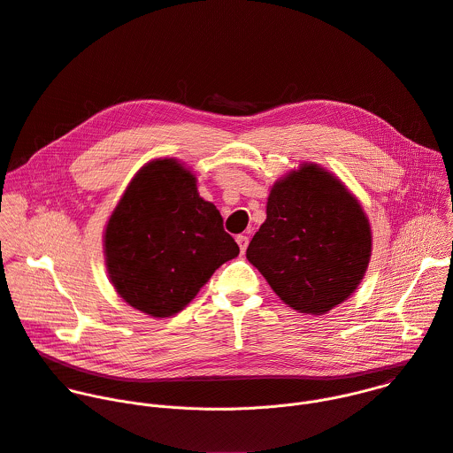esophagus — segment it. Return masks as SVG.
<instances>
[{
	"label": "esophagus",
	"mask_w": 453,
	"mask_h": 453,
	"mask_svg": "<svg viewBox=\"0 0 453 453\" xmlns=\"http://www.w3.org/2000/svg\"><path fill=\"white\" fill-rule=\"evenodd\" d=\"M236 243H238V247H240V252L243 254V252H245V249H247L249 238H247V236H243V234H238V236H236Z\"/></svg>",
	"instance_id": "esophagus-1"
}]
</instances>
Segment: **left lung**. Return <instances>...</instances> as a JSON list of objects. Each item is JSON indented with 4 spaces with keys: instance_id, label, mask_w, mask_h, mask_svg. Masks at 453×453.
Instances as JSON below:
<instances>
[{
    "instance_id": "obj_1",
    "label": "left lung",
    "mask_w": 453,
    "mask_h": 453,
    "mask_svg": "<svg viewBox=\"0 0 453 453\" xmlns=\"http://www.w3.org/2000/svg\"><path fill=\"white\" fill-rule=\"evenodd\" d=\"M371 250L358 199L326 168L303 163L273 184L267 219L245 256L285 304L325 315L357 290Z\"/></svg>"
}]
</instances>
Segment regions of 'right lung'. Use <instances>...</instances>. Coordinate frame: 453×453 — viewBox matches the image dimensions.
Masks as SVG:
<instances>
[{"label": "right lung", "mask_w": 453, "mask_h": 453, "mask_svg": "<svg viewBox=\"0 0 453 453\" xmlns=\"http://www.w3.org/2000/svg\"><path fill=\"white\" fill-rule=\"evenodd\" d=\"M238 252L220 211L199 196L196 173L175 157L152 159L136 172L104 231L116 294L156 319L184 310Z\"/></svg>", "instance_id": "add662e5"}]
</instances>
